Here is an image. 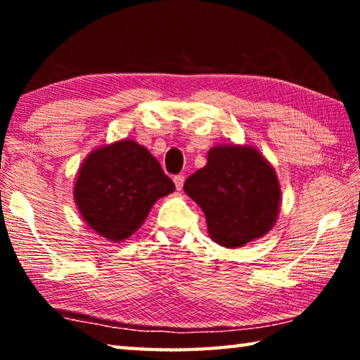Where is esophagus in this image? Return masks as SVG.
Wrapping results in <instances>:
<instances>
[{"label": "esophagus", "instance_id": "esophagus-1", "mask_svg": "<svg viewBox=\"0 0 360 360\" xmlns=\"http://www.w3.org/2000/svg\"><path fill=\"white\" fill-rule=\"evenodd\" d=\"M173 181H174V186H176V188H178V191H181L182 186H184V181H186V178H184V174H176L174 178H173Z\"/></svg>", "mask_w": 360, "mask_h": 360}]
</instances>
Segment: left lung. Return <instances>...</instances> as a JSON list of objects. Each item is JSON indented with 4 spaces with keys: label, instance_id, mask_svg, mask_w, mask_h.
I'll return each mask as SVG.
<instances>
[{
    "label": "left lung",
    "instance_id": "obj_1",
    "mask_svg": "<svg viewBox=\"0 0 360 360\" xmlns=\"http://www.w3.org/2000/svg\"><path fill=\"white\" fill-rule=\"evenodd\" d=\"M186 193L203 210L211 238L225 248H240L264 236L279 211L278 178L257 150L217 146L206 167L191 174Z\"/></svg>",
    "mask_w": 360,
    "mask_h": 360
}]
</instances>
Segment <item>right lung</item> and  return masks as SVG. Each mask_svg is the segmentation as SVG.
<instances>
[{
    "instance_id": "add662e5",
    "label": "right lung",
    "mask_w": 360,
    "mask_h": 360,
    "mask_svg": "<svg viewBox=\"0 0 360 360\" xmlns=\"http://www.w3.org/2000/svg\"><path fill=\"white\" fill-rule=\"evenodd\" d=\"M174 191L154 155L131 139L96 149L84 162L75 198L90 227L111 241L127 240L158 198Z\"/></svg>"
}]
</instances>
